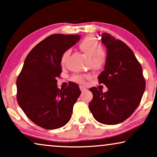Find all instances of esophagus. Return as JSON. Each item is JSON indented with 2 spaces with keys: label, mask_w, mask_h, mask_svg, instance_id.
I'll use <instances>...</instances> for the list:
<instances>
[{
  "label": "esophagus",
  "mask_w": 157,
  "mask_h": 157,
  "mask_svg": "<svg viewBox=\"0 0 157 157\" xmlns=\"http://www.w3.org/2000/svg\"><path fill=\"white\" fill-rule=\"evenodd\" d=\"M79 88H80V90L82 92L86 91V88L85 86H79Z\"/></svg>",
  "instance_id": "obj_1"
}]
</instances>
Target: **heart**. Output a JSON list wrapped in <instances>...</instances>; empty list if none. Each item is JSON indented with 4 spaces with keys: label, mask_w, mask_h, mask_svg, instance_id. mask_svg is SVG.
Segmentation results:
<instances>
[{
    "label": "heart",
    "mask_w": 157,
    "mask_h": 157,
    "mask_svg": "<svg viewBox=\"0 0 157 157\" xmlns=\"http://www.w3.org/2000/svg\"><path fill=\"white\" fill-rule=\"evenodd\" d=\"M78 48L81 52L89 57V66L94 70H99L104 68L106 62L107 56L105 51L101 48V44L97 38L92 35L86 36L81 40ZM70 54V51H64L61 56V61L63 63ZM87 76L74 75L72 80L78 83L84 82L85 77Z\"/></svg>",
    "instance_id": "heart-1"
}]
</instances>
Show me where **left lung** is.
<instances>
[{
	"mask_svg": "<svg viewBox=\"0 0 157 157\" xmlns=\"http://www.w3.org/2000/svg\"><path fill=\"white\" fill-rule=\"evenodd\" d=\"M107 48L104 71L98 76V82L108 91L92 87L93 98L89 107L96 121L114 125L127 119L140 104L146 86L142 68L132 49L125 43L109 33L101 35Z\"/></svg>",
	"mask_w": 157,
	"mask_h": 157,
	"instance_id": "8db88e82",
	"label": "left lung"
}]
</instances>
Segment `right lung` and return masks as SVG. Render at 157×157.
Masks as SVG:
<instances>
[{"label":"right lung","mask_w":157,"mask_h":157,"mask_svg":"<svg viewBox=\"0 0 157 157\" xmlns=\"http://www.w3.org/2000/svg\"><path fill=\"white\" fill-rule=\"evenodd\" d=\"M79 39V35L49 36L30 51L17 78L19 106L34 124L46 129L62 127L69 121L81 93L73 82L64 89L56 85L62 71L61 56Z\"/></svg>","instance_id":"obj_1"}]
</instances>
